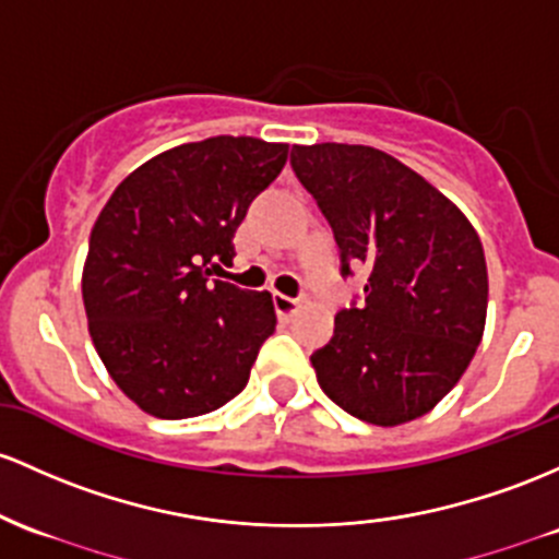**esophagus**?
Listing matches in <instances>:
<instances>
[{
    "label": "esophagus",
    "instance_id": "obj_1",
    "mask_svg": "<svg viewBox=\"0 0 559 559\" xmlns=\"http://www.w3.org/2000/svg\"><path fill=\"white\" fill-rule=\"evenodd\" d=\"M273 305H275V312H278V318H292L294 312L302 308V299L286 297V294L275 292L273 294Z\"/></svg>",
    "mask_w": 559,
    "mask_h": 559
}]
</instances>
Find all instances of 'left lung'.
Segmentation results:
<instances>
[{"label":"left lung","mask_w":559,"mask_h":559,"mask_svg":"<svg viewBox=\"0 0 559 559\" xmlns=\"http://www.w3.org/2000/svg\"><path fill=\"white\" fill-rule=\"evenodd\" d=\"M292 167L334 230L342 275L369 267L364 308L342 310L310 355L318 384L355 419L397 427L432 411L483 340L488 267L464 212L371 145H294Z\"/></svg>","instance_id":"left-lung-1"}]
</instances>
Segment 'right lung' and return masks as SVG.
<instances>
[{
  "label": "right lung",
  "instance_id": "add662e5",
  "mask_svg": "<svg viewBox=\"0 0 559 559\" xmlns=\"http://www.w3.org/2000/svg\"><path fill=\"white\" fill-rule=\"evenodd\" d=\"M289 145L219 138L169 148L119 182L97 214L82 273L90 336L145 414L188 419L247 388L275 331L270 292L212 281Z\"/></svg>",
  "mask_w": 559,
  "mask_h": 559
}]
</instances>
